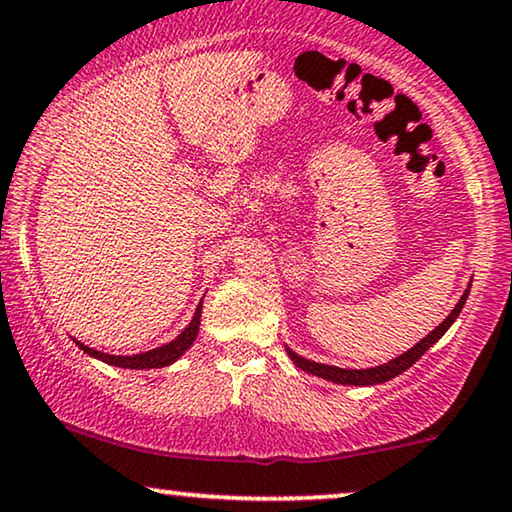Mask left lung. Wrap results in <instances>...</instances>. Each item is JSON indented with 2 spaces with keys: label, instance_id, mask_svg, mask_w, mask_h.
I'll list each match as a JSON object with an SVG mask.
<instances>
[{
  "label": "left lung",
  "instance_id": "8db88e82",
  "mask_svg": "<svg viewBox=\"0 0 512 512\" xmlns=\"http://www.w3.org/2000/svg\"><path fill=\"white\" fill-rule=\"evenodd\" d=\"M468 294H470V284H468V289L463 291L461 301L454 305V310H451V313L447 315V320H444L440 327H435L428 336H423L421 341L414 345V348L407 350V353H402L400 357H395V360L381 364V367H371V369L331 367V364H320V362H313V360H305V357L296 355L291 348H287V355L291 357V362H294L298 369L308 371V374H313V376H320V378H324V381L341 383V386H376V383H386V381H390V378L400 376L402 371H407L414 362L421 360V355L426 353V350L433 348V345L440 341L444 334H447V329L456 322V317H459L463 305H466Z\"/></svg>",
  "mask_w": 512,
  "mask_h": 512
}]
</instances>
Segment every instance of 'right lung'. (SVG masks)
I'll return each instance as SVG.
<instances>
[{"mask_svg": "<svg viewBox=\"0 0 512 512\" xmlns=\"http://www.w3.org/2000/svg\"><path fill=\"white\" fill-rule=\"evenodd\" d=\"M199 317H202V303L197 305L195 315H192L188 327H185L181 334L174 338V341L159 345V348H152V350H148V353H138V355H108V353H101V350H94V348H89V345L75 341V338H72V341H75L79 345V350H84L86 355L96 357V360L110 364V367L162 369V367H169V364H174L178 357H181L185 350L195 343L197 331H199Z\"/></svg>", "mask_w": 512, "mask_h": 512, "instance_id": "1", "label": "right lung"}]
</instances>
